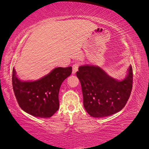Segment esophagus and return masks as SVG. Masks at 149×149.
Here are the masks:
<instances>
[{
	"label": "esophagus",
	"mask_w": 149,
	"mask_h": 149,
	"mask_svg": "<svg viewBox=\"0 0 149 149\" xmlns=\"http://www.w3.org/2000/svg\"><path fill=\"white\" fill-rule=\"evenodd\" d=\"M79 65H80V63L78 62H76L74 64H73V66H72L73 67V72H72L73 74H75L76 72H77V71L78 70V68H79Z\"/></svg>",
	"instance_id": "1"
}]
</instances>
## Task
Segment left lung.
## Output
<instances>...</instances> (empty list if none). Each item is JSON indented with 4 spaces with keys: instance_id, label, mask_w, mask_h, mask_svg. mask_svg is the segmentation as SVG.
<instances>
[{
    "instance_id": "obj_1",
    "label": "left lung",
    "mask_w": 149,
    "mask_h": 149,
    "mask_svg": "<svg viewBox=\"0 0 149 149\" xmlns=\"http://www.w3.org/2000/svg\"><path fill=\"white\" fill-rule=\"evenodd\" d=\"M78 70L76 76L81 84L84 107L90 116L103 118L123 109L132 88L131 65L127 77L122 81L110 77L97 66H81Z\"/></svg>"
}]
</instances>
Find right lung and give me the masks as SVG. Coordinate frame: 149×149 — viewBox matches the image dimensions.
Wrapping results in <instances>:
<instances>
[{"mask_svg": "<svg viewBox=\"0 0 149 149\" xmlns=\"http://www.w3.org/2000/svg\"><path fill=\"white\" fill-rule=\"evenodd\" d=\"M71 73V66L58 67L40 79L21 81L13 68V89L19 106L35 117L50 118L59 109L58 94L61 84Z\"/></svg>", "mask_w": 149, "mask_h": 149, "instance_id": "obj_1", "label": "right lung"}]
</instances>
